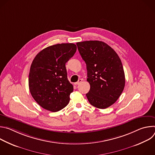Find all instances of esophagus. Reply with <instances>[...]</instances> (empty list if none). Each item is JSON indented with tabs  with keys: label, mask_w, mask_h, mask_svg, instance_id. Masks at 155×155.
I'll list each match as a JSON object with an SVG mask.
<instances>
[{
	"label": "esophagus",
	"mask_w": 155,
	"mask_h": 155,
	"mask_svg": "<svg viewBox=\"0 0 155 155\" xmlns=\"http://www.w3.org/2000/svg\"><path fill=\"white\" fill-rule=\"evenodd\" d=\"M83 81V79L82 78H80V79H78V81L77 82H76V83H75L74 84H75V85H77V84H79L81 81Z\"/></svg>",
	"instance_id": "esophagus-1"
}]
</instances>
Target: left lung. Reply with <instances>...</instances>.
<instances>
[{
  "instance_id": "8db88e82",
  "label": "left lung",
  "mask_w": 155,
  "mask_h": 155,
  "mask_svg": "<svg viewBox=\"0 0 155 155\" xmlns=\"http://www.w3.org/2000/svg\"><path fill=\"white\" fill-rule=\"evenodd\" d=\"M78 51L86 64L90 90L86 96L94 107L104 109L113 105L125 85L123 65L117 53L98 40L77 42Z\"/></svg>"
}]
</instances>
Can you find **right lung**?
Segmentation results:
<instances>
[{
    "label": "right lung",
    "instance_id": "1",
    "mask_svg": "<svg viewBox=\"0 0 155 155\" xmlns=\"http://www.w3.org/2000/svg\"><path fill=\"white\" fill-rule=\"evenodd\" d=\"M76 50L74 43L56 44L42 50L34 59L29 75V91L44 109L56 112L69 104L74 86L68 80L65 63Z\"/></svg>",
    "mask_w": 155,
    "mask_h": 155
}]
</instances>
